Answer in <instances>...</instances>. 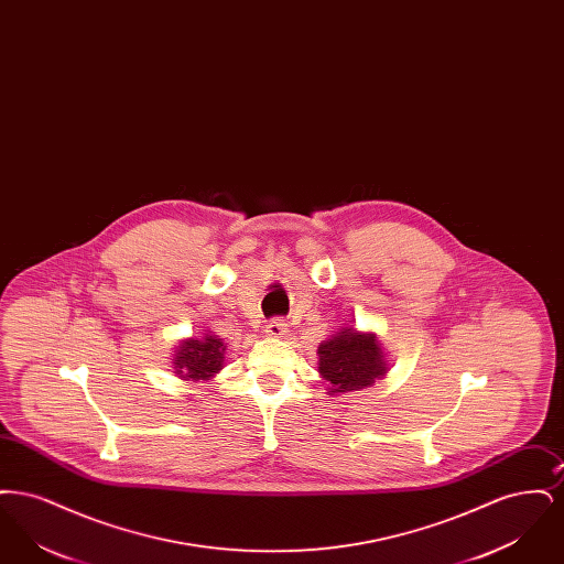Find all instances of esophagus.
Masks as SVG:
<instances>
[{
    "label": "esophagus",
    "instance_id": "esophagus-1",
    "mask_svg": "<svg viewBox=\"0 0 564 564\" xmlns=\"http://www.w3.org/2000/svg\"><path fill=\"white\" fill-rule=\"evenodd\" d=\"M288 332H290V327H288V323L283 322V319H272L267 325V334H269L270 338H285Z\"/></svg>",
    "mask_w": 564,
    "mask_h": 564
}]
</instances>
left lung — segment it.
<instances>
[{
  "instance_id": "1",
  "label": "left lung",
  "mask_w": 564,
  "mask_h": 564,
  "mask_svg": "<svg viewBox=\"0 0 564 564\" xmlns=\"http://www.w3.org/2000/svg\"><path fill=\"white\" fill-rule=\"evenodd\" d=\"M317 355L329 395L368 389L389 372L387 352L375 332H359L352 325L325 338Z\"/></svg>"
}]
</instances>
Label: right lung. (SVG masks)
<instances>
[{
	"label": "right lung",
	"mask_w": 564,
	"mask_h": 564,
	"mask_svg": "<svg viewBox=\"0 0 564 564\" xmlns=\"http://www.w3.org/2000/svg\"><path fill=\"white\" fill-rule=\"evenodd\" d=\"M226 345L221 343L219 336L212 332H203L200 338L192 336L180 343L173 355V370L182 380H212L219 370L224 368L226 361Z\"/></svg>",
	"instance_id": "1"
}]
</instances>
